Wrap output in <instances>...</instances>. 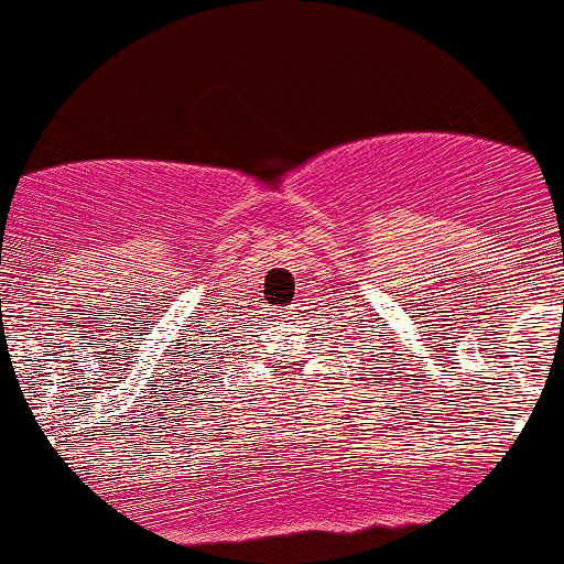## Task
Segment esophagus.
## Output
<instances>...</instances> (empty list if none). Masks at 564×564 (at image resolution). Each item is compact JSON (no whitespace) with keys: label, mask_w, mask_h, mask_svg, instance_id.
I'll return each instance as SVG.
<instances>
[{"label":"esophagus","mask_w":564,"mask_h":564,"mask_svg":"<svg viewBox=\"0 0 564 564\" xmlns=\"http://www.w3.org/2000/svg\"><path fill=\"white\" fill-rule=\"evenodd\" d=\"M299 310H302V304H291V307H285L279 316L282 318H296L299 316Z\"/></svg>","instance_id":"34e87169"}]
</instances>
